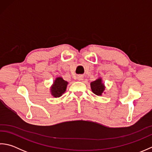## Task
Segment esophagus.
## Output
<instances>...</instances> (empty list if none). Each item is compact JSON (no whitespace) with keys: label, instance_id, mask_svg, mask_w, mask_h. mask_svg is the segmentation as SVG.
I'll return each mask as SVG.
<instances>
[{"label":"esophagus","instance_id":"obj_1","mask_svg":"<svg viewBox=\"0 0 152 152\" xmlns=\"http://www.w3.org/2000/svg\"><path fill=\"white\" fill-rule=\"evenodd\" d=\"M83 79V76H78V80H82Z\"/></svg>","mask_w":152,"mask_h":152}]
</instances>
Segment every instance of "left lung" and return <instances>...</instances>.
I'll return each instance as SVG.
<instances>
[{
	"label": "left lung",
	"instance_id": "left-lung-1",
	"mask_svg": "<svg viewBox=\"0 0 152 152\" xmlns=\"http://www.w3.org/2000/svg\"><path fill=\"white\" fill-rule=\"evenodd\" d=\"M91 88L93 93L96 95H102L105 89V86L102 83V79L101 78L96 80L95 81L91 82Z\"/></svg>",
	"mask_w": 152,
	"mask_h": 152
}]
</instances>
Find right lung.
<instances>
[{"mask_svg": "<svg viewBox=\"0 0 152 152\" xmlns=\"http://www.w3.org/2000/svg\"><path fill=\"white\" fill-rule=\"evenodd\" d=\"M68 83L61 77H57L51 87V94L53 97H60L65 92Z\"/></svg>", "mask_w": 152, "mask_h": 152, "instance_id": "add662e5", "label": "right lung"}]
</instances>
